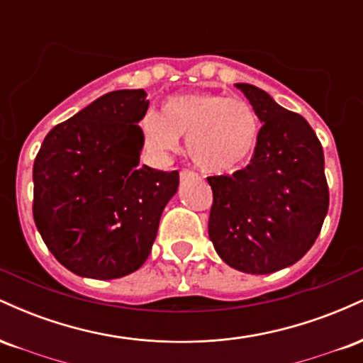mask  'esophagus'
<instances>
[{"mask_svg":"<svg viewBox=\"0 0 363 363\" xmlns=\"http://www.w3.org/2000/svg\"><path fill=\"white\" fill-rule=\"evenodd\" d=\"M194 177V172L191 170H181V181H189V179Z\"/></svg>","mask_w":363,"mask_h":363,"instance_id":"34e87169","label":"esophagus"}]
</instances>
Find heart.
Masks as SVG:
<instances>
[{
    "mask_svg": "<svg viewBox=\"0 0 363 363\" xmlns=\"http://www.w3.org/2000/svg\"><path fill=\"white\" fill-rule=\"evenodd\" d=\"M145 150L155 158L176 152L186 136V152L198 169L228 174L244 167L256 152L261 121L244 99L218 94L172 95L162 114L148 111L140 123Z\"/></svg>",
    "mask_w": 363,
    "mask_h": 363,
    "instance_id": "obj_1",
    "label": "heart"
}]
</instances>
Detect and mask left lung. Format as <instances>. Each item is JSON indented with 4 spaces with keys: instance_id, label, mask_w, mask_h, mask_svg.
<instances>
[{
    "instance_id": "1",
    "label": "left lung",
    "mask_w": 363,
    "mask_h": 363,
    "mask_svg": "<svg viewBox=\"0 0 363 363\" xmlns=\"http://www.w3.org/2000/svg\"><path fill=\"white\" fill-rule=\"evenodd\" d=\"M235 86L259 116L261 136L244 169L208 177V234L230 268L268 274L295 264L318 239L329 206L324 153L301 114L257 86Z\"/></svg>"
}]
</instances>
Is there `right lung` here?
<instances>
[{
	"mask_svg": "<svg viewBox=\"0 0 363 363\" xmlns=\"http://www.w3.org/2000/svg\"><path fill=\"white\" fill-rule=\"evenodd\" d=\"M145 90L102 95L54 126L34 162V220L52 256L83 278L114 280L147 261L179 172L140 165Z\"/></svg>",
	"mask_w": 363,
	"mask_h": 363,
	"instance_id": "1",
	"label": "right lung"
}]
</instances>
